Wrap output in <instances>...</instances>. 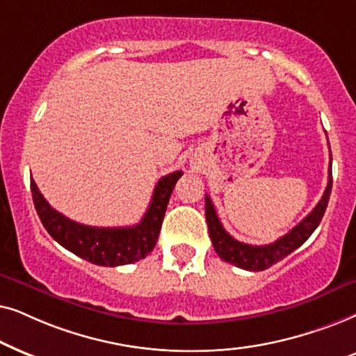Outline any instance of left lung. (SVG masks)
<instances>
[{"instance_id": "obj_1", "label": "left lung", "mask_w": 356, "mask_h": 356, "mask_svg": "<svg viewBox=\"0 0 356 356\" xmlns=\"http://www.w3.org/2000/svg\"><path fill=\"white\" fill-rule=\"evenodd\" d=\"M332 159V156H330ZM330 191H332V161H330L329 168V182H327L325 192L319 203L314 207L309 215L305 220L293 227L290 233L282 236L272 244L267 245H252L244 244L241 241L234 239L233 236L226 233L222 227L220 218H218L215 207L210 200V197L205 195V215L208 222V233H210V239L213 248H215L216 254L227 264H233L236 267L250 270V272H260L272 267L273 264L280 262L286 255H290L293 250L300 248L309 239V236L314 233V229L319 226V222L324 216L327 203H329Z\"/></svg>"}]
</instances>
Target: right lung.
<instances>
[{"instance_id":"obj_1","label":"right lung","mask_w":356,"mask_h":356,"mask_svg":"<svg viewBox=\"0 0 356 356\" xmlns=\"http://www.w3.org/2000/svg\"><path fill=\"white\" fill-rule=\"evenodd\" d=\"M182 170H175L159 179L153 198L145 216L135 226L97 227L79 225L54 210L39 192L34 179L31 181L32 200L42 225L51 238L88 262L102 267H117L138 262L154 249L159 238L165 208L175 182L181 179Z\"/></svg>"}]
</instances>
